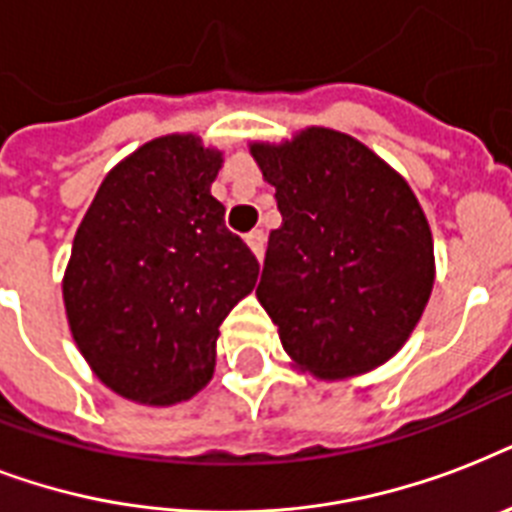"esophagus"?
<instances>
[{
  "instance_id": "1",
  "label": "esophagus",
  "mask_w": 512,
  "mask_h": 512,
  "mask_svg": "<svg viewBox=\"0 0 512 512\" xmlns=\"http://www.w3.org/2000/svg\"><path fill=\"white\" fill-rule=\"evenodd\" d=\"M247 244H249V249L255 252L257 260H263V252H265V233H263V231L247 233Z\"/></svg>"
}]
</instances>
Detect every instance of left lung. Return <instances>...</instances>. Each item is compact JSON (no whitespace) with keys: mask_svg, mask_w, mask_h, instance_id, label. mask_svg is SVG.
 <instances>
[{"mask_svg":"<svg viewBox=\"0 0 512 512\" xmlns=\"http://www.w3.org/2000/svg\"><path fill=\"white\" fill-rule=\"evenodd\" d=\"M249 151L281 212L257 300L289 358L324 380L385 364L417 327L436 276L430 225L409 183L327 127Z\"/></svg>","mask_w":512,"mask_h":512,"instance_id":"1","label":"left lung"}]
</instances>
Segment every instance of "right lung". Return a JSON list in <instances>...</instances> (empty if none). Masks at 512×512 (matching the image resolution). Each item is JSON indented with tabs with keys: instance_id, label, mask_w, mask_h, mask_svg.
Returning a JSON list of instances; mask_svg holds the SVG:
<instances>
[{
	"instance_id": "right-lung-1",
	"label": "right lung",
	"mask_w": 512,
	"mask_h": 512,
	"mask_svg": "<svg viewBox=\"0 0 512 512\" xmlns=\"http://www.w3.org/2000/svg\"><path fill=\"white\" fill-rule=\"evenodd\" d=\"M223 154L196 135L140 146L76 228L63 303L76 348L119 396L170 406L215 372L220 324L257 284V257L209 193Z\"/></svg>"
}]
</instances>
